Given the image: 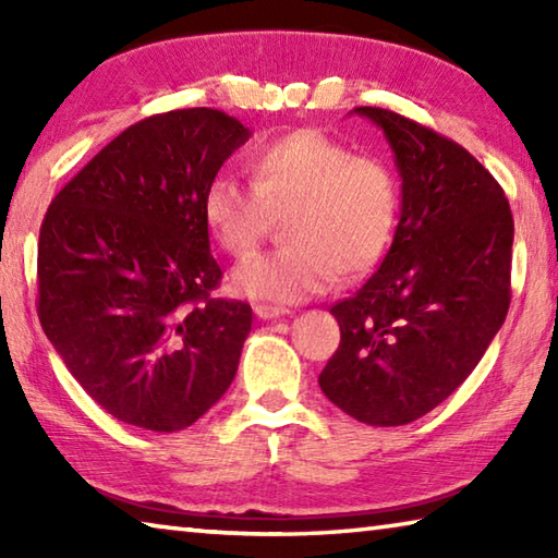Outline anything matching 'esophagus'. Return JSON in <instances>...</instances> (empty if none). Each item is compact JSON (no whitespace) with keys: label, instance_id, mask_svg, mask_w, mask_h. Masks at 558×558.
Instances as JSON below:
<instances>
[{"label":"esophagus","instance_id":"1","mask_svg":"<svg viewBox=\"0 0 558 558\" xmlns=\"http://www.w3.org/2000/svg\"><path fill=\"white\" fill-rule=\"evenodd\" d=\"M253 313H256L260 319H278L286 315L288 310L278 305H268V302H258V305H253Z\"/></svg>","mask_w":558,"mask_h":558}]
</instances>
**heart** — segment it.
Here are the masks:
<instances>
[{"label": "heart", "instance_id": "b5f03b06", "mask_svg": "<svg viewBox=\"0 0 558 558\" xmlns=\"http://www.w3.org/2000/svg\"><path fill=\"white\" fill-rule=\"evenodd\" d=\"M251 189L216 177L202 199L211 239L235 258L248 256L272 219H282L278 251L243 260L231 290L292 305L362 276L384 258L399 223V182L376 157L352 155L317 130H295L251 157Z\"/></svg>", "mask_w": 558, "mask_h": 558}]
</instances>
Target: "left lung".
<instances>
[{
  "instance_id": "8db88e82",
  "label": "left lung",
  "mask_w": 558,
  "mask_h": 558,
  "mask_svg": "<svg viewBox=\"0 0 558 558\" xmlns=\"http://www.w3.org/2000/svg\"><path fill=\"white\" fill-rule=\"evenodd\" d=\"M401 174V219L379 270L332 305L337 352L319 389L369 426H405L468 379L502 327L514 221L495 177L465 147L384 108Z\"/></svg>"
}]
</instances>
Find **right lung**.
I'll return each mask as SVG.
<instances>
[{"mask_svg":"<svg viewBox=\"0 0 558 558\" xmlns=\"http://www.w3.org/2000/svg\"><path fill=\"white\" fill-rule=\"evenodd\" d=\"M251 137L211 108L130 125L53 196L39 233V319L100 409L174 433L229 389L253 313L211 298L221 268L206 186Z\"/></svg>","mask_w":558,"mask_h":558,"instance_id":"right-lung-1","label":"right lung"}]
</instances>
